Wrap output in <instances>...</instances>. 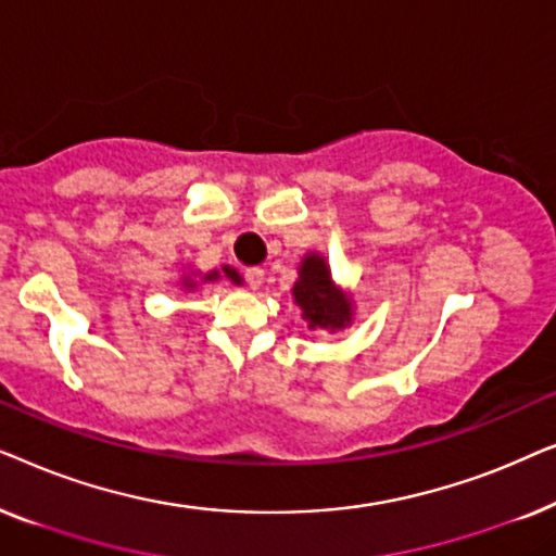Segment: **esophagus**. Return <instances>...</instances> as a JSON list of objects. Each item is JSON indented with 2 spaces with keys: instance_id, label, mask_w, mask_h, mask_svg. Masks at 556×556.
I'll use <instances>...</instances> for the list:
<instances>
[{
  "instance_id": "34e87169",
  "label": "esophagus",
  "mask_w": 556,
  "mask_h": 556,
  "mask_svg": "<svg viewBox=\"0 0 556 556\" xmlns=\"http://www.w3.org/2000/svg\"><path fill=\"white\" fill-rule=\"evenodd\" d=\"M245 280H248V286L255 291V288L263 286L265 270H263V268H248V270H245Z\"/></svg>"
}]
</instances>
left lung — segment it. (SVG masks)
Segmentation results:
<instances>
[{
  "mask_svg": "<svg viewBox=\"0 0 556 556\" xmlns=\"http://www.w3.org/2000/svg\"><path fill=\"white\" fill-rule=\"evenodd\" d=\"M293 299L299 303L301 316L308 321V329L341 331L352 324V299L331 280V268L324 255H303L299 280L293 283Z\"/></svg>",
  "mask_w": 556,
  "mask_h": 556,
  "instance_id": "left-lung-1",
  "label": "left lung"
}]
</instances>
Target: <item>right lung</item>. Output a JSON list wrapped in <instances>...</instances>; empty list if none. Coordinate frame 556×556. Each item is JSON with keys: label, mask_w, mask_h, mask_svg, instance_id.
<instances>
[{"label": "right lung", "mask_w": 556, "mask_h": 556, "mask_svg": "<svg viewBox=\"0 0 556 556\" xmlns=\"http://www.w3.org/2000/svg\"><path fill=\"white\" fill-rule=\"evenodd\" d=\"M219 278H227V280H232L235 286H240L242 283V278H240V273L235 270V268H230V265H223V270H210V273H204L202 276V280L204 283H210V280H219ZM181 286L185 288H194L197 283L189 276H185V280H181Z\"/></svg>", "instance_id": "1"}]
</instances>
